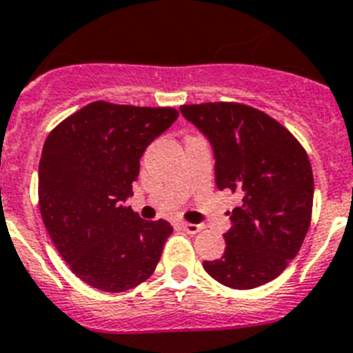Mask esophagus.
<instances>
[{"label":"esophagus","instance_id":"1","mask_svg":"<svg viewBox=\"0 0 353 353\" xmlns=\"http://www.w3.org/2000/svg\"><path fill=\"white\" fill-rule=\"evenodd\" d=\"M181 228L186 233H190V235L203 232V226H201V224H192V222H181Z\"/></svg>","mask_w":353,"mask_h":353}]
</instances>
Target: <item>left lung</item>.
Segmentation results:
<instances>
[{"instance_id":"left-lung-1","label":"left lung","mask_w":353,"mask_h":353,"mask_svg":"<svg viewBox=\"0 0 353 353\" xmlns=\"http://www.w3.org/2000/svg\"><path fill=\"white\" fill-rule=\"evenodd\" d=\"M179 111L212 147L219 190L236 192L242 201L230 213L224 254L204 262V269L232 289L271 282L298 254L309 232V156L285 127L259 109L208 102Z\"/></svg>"}]
</instances>
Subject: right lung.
Masks as SVG:
<instances>
[{
    "label": "right lung",
    "instance_id": "add662e5",
    "mask_svg": "<svg viewBox=\"0 0 353 353\" xmlns=\"http://www.w3.org/2000/svg\"><path fill=\"white\" fill-rule=\"evenodd\" d=\"M179 117L172 108L93 102L59 123L39 161V208L53 244L88 285L123 292L150 276L172 233L125 206L145 149Z\"/></svg>",
    "mask_w": 353,
    "mask_h": 353
}]
</instances>
